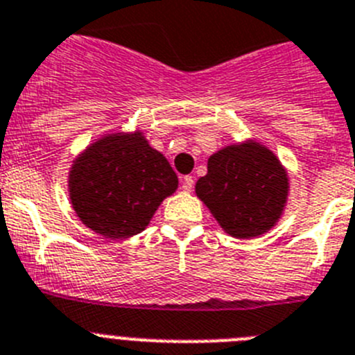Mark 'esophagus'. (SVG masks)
<instances>
[{
  "label": "esophagus",
  "mask_w": 355,
  "mask_h": 355,
  "mask_svg": "<svg viewBox=\"0 0 355 355\" xmlns=\"http://www.w3.org/2000/svg\"><path fill=\"white\" fill-rule=\"evenodd\" d=\"M193 187H195V178L189 177V175L182 177V191L189 193V191H193Z\"/></svg>",
  "instance_id": "obj_1"
}]
</instances>
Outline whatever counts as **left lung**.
<instances>
[{"mask_svg": "<svg viewBox=\"0 0 355 355\" xmlns=\"http://www.w3.org/2000/svg\"><path fill=\"white\" fill-rule=\"evenodd\" d=\"M195 191L225 232L250 239L277 225L288 202L289 178L275 153L245 141L212 153Z\"/></svg>", "mask_w": 355, "mask_h": 355, "instance_id": "obj_1", "label": "left lung"}]
</instances>
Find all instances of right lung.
Segmentation results:
<instances>
[{
    "label": "right lung",
    "instance_id": "obj_1",
    "mask_svg": "<svg viewBox=\"0 0 355 355\" xmlns=\"http://www.w3.org/2000/svg\"><path fill=\"white\" fill-rule=\"evenodd\" d=\"M69 200L82 223L110 239L143 232L178 178L143 132L103 135L80 153L69 171Z\"/></svg>",
    "mask_w": 355,
    "mask_h": 355
}]
</instances>
